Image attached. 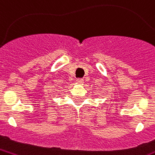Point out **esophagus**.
Returning a JSON list of instances; mask_svg holds the SVG:
<instances>
[{
	"label": "esophagus",
	"mask_w": 155,
	"mask_h": 155,
	"mask_svg": "<svg viewBox=\"0 0 155 155\" xmlns=\"http://www.w3.org/2000/svg\"><path fill=\"white\" fill-rule=\"evenodd\" d=\"M84 82V80H82V79H78L77 81H76V83L77 84H83Z\"/></svg>",
	"instance_id": "obj_1"
}]
</instances>
